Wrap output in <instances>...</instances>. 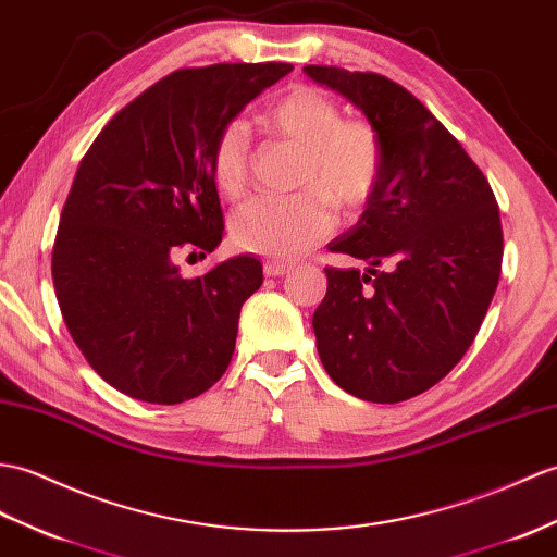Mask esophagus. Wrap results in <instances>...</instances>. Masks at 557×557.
<instances>
[{
	"label": "esophagus",
	"mask_w": 557,
	"mask_h": 557,
	"mask_svg": "<svg viewBox=\"0 0 557 557\" xmlns=\"http://www.w3.org/2000/svg\"><path fill=\"white\" fill-rule=\"evenodd\" d=\"M292 270V265L289 263H284V261H265L263 263V273L268 275V277H282V275H287Z\"/></svg>",
	"instance_id": "34e87169"
}]
</instances>
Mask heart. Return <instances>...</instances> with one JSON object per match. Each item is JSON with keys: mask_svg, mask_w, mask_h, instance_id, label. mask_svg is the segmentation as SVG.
Returning <instances> with one entry per match:
<instances>
[{"mask_svg": "<svg viewBox=\"0 0 557 557\" xmlns=\"http://www.w3.org/2000/svg\"><path fill=\"white\" fill-rule=\"evenodd\" d=\"M265 131L301 149L296 168L299 194L287 199H251L230 220L232 244L242 251L299 258L337 227L334 201L358 211L377 191L384 147L368 121L342 119L339 103L308 85H294L263 113ZM211 175L225 199L249 187V141L239 121L220 127L211 147Z\"/></svg>", "mask_w": 557, "mask_h": 557, "instance_id": "1", "label": "heart"}]
</instances>
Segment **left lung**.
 I'll list each match as a JSON object with an SVG mask.
<instances>
[{"mask_svg":"<svg viewBox=\"0 0 557 557\" xmlns=\"http://www.w3.org/2000/svg\"><path fill=\"white\" fill-rule=\"evenodd\" d=\"M304 73L356 103L384 147L377 191L330 244L368 273L325 268L318 354L344 392L398 404L444 380L480 332L503 263L498 203L480 165L406 87L337 66Z\"/></svg>","mask_w":557,"mask_h":557,"instance_id":"obj_1","label":"left lung"}]
</instances>
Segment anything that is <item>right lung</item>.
Listing matches in <instances>:
<instances>
[{
  "mask_svg": "<svg viewBox=\"0 0 557 557\" xmlns=\"http://www.w3.org/2000/svg\"><path fill=\"white\" fill-rule=\"evenodd\" d=\"M292 69L173 71L115 113L77 165L51 277L73 342L113 389L175 406L227 370L239 310L263 284V265L235 256L201 277H183L173 258L211 253L223 239L213 139Z\"/></svg>",
  "mask_w": 557,
  "mask_h": 557,
  "instance_id": "1",
  "label": "right lung"
}]
</instances>
